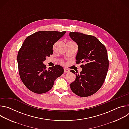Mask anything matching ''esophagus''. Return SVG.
Masks as SVG:
<instances>
[{
    "mask_svg": "<svg viewBox=\"0 0 129 129\" xmlns=\"http://www.w3.org/2000/svg\"><path fill=\"white\" fill-rule=\"evenodd\" d=\"M64 73H67V72H69V70L66 68H64Z\"/></svg>",
    "mask_w": 129,
    "mask_h": 129,
    "instance_id": "esophagus-1",
    "label": "esophagus"
}]
</instances>
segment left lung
Segmentation results:
<instances>
[{"label": "left lung", "mask_w": 129, "mask_h": 129, "mask_svg": "<svg viewBox=\"0 0 129 129\" xmlns=\"http://www.w3.org/2000/svg\"><path fill=\"white\" fill-rule=\"evenodd\" d=\"M69 36L78 45L76 59L82 70H71L76 75L70 87L73 93L81 97H87L96 93L105 80L109 67L106 47L95 37L78 32H70Z\"/></svg>", "instance_id": "left-lung-1"}]
</instances>
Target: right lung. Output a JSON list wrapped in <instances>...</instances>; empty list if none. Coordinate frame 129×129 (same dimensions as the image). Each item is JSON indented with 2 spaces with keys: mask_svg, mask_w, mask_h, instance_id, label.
Instances as JSON below:
<instances>
[{
  "mask_svg": "<svg viewBox=\"0 0 129 129\" xmlns=\"http://www.w3.org/2000/svg\"><path fill=\"white\" fill-rule=\"evenodd\" d=\"M66 31H39L25 39L17 56L21 81L29 90L41 94L49 91L54 82L64 72L59 65L46 69L43 62L53 53V44Z\"/></svg>",
  "mask_w": 129,
  "mask_h": 129,
  "instance_id": "add662e5",
  "label": "right lung"
}]
</instances>
